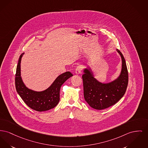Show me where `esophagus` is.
Segmentation results:
<instances>
[{"instance_id":"34e87169","label":"esophagus","mask_w":148,"mask_h":148,"mask_svg":"<svg viewBox=\"0 0 148 148\" xmlns=\"http://www.w3.org/2000/svg\"><path fill=\"white\" fill-rule=\"evenodd\" d=\"M82 67L81 66H79L75 69V74L77 75L80 74L82 73Z\"/></svg>"}]
</instances>
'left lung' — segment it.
I'll use <instances>...</instances> for the list:
<instances>
[{"instance_id":"obj_1","label":"left lung","mask_w":148,"mask_h":148,"mask_svg":"<svg viewBox=\"0 0 148 148\" xmlns=\"http://www.w3.org/2000/svg\"><path fill=\"white\" fill-rule=\"evenodd\" d=\"M121 58V70L119 75L113 80L103 83L95 78L91 67L88 65L83 70L84 97L94 109L101 110L116 103L123 96L128 84V71L125 58L118 49Z\"/></svg>"}]
</instances>
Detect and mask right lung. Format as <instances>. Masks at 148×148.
<instances>
[{
	"label": "right lung",
	"mask_w": 148,
	"mask_h": 148,
	"mask_svg": "<svg viewBox=\"0 0 148 148\" xmlns=\"http://www.w3.org/2000/svg\"><path fill=\"white\" fill-rule=\"evenodd\" d=\"M19 56L18 62L15 84L16 90L25 103L35 111L42 112L54 108L60 101V90L61 86L68 79L73 76L70 71L59 75L51 85L42 91H36L27 87L21 77V63L23 55Z\"/></svg>",
	"instance_id": "1"
}]
</instances>
